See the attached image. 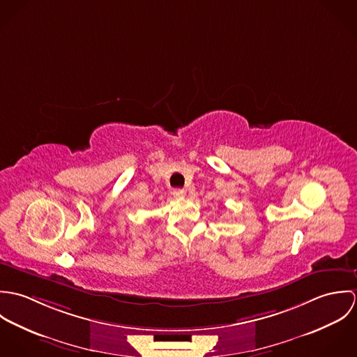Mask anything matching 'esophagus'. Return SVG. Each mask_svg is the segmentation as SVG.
Wrapping results in <instances>:
<instances>
[{
    "mask_svg": "<svg viewBox=\"0 0 357 357\" xmlns=\"http://www.w3.org/2000/svg\"><path fill=\"white\" fill-rule=\"evenodd\" d=\"M173 197L174 198H184L185 197V190H181V188H176V190H173Z\"/></svg>",
    "mask_w": 357,
    "mask_h": 357,
    "instance_id": "34e87169",
    "label": "esophagus"
}]
</instances>
